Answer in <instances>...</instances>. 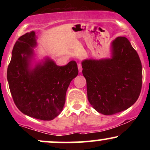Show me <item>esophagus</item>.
I'll return each instance as SVG.
<instances>
[{
	"mask_svg": "<svg viewBox=\"0 0 150 150\" xmlns=\"http://www.w3.org/2000/svg\"><path fill=\"white\" fill-rule=\"evenodd\" d=\"M77 67H78V70H79V73H81L82 70V64L81 63H79L78 64H77Z\"/></svg>",
	"mask_w": 150,
	"mask_h": 150,
	"instance_id": "1",
	"label": "esophagus"
}]
</instances>
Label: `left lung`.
I'll list each match as a JSON object with an SVG mask.
<instances>
[{
    "instance_id": "8db88e82",
    "label": "left lung",
    "mask_w": 150,
    "mask_h": 150,
    "mask_svg": "<svg viewBox=\"0 0 150 150\" xmlns=\"http://www.w3.org/2000/svg\"><path fill=\"white\" fill-rule=\"evenodd\" d=\"M82 65L87 99L99 113L115 114L137 100L142 89V63L127 38L118 37L112 42L111 58L85 60Z\"/></svg>"
}]
</instances>
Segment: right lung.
<instances>
[{"label": "right lung", "mask_w": 150, "mask_h": 150, "mask_svg": "<svg viewBox=\"0 0 150 150\" xmlns=\"http://www.w3.org/2000/svg\"><path fill=\"white\" fill-rule=\"evenodd\" d=\"M37 45L35 32H27L15 42L8 67L7 79L12 97L24 114L43 120H51L61 113L70 82L78 74L77 65L71 61L58 66L49 58L30 69V61Z\"/></svg>", "instance_id": "1"}]
</instances>
